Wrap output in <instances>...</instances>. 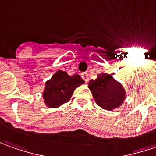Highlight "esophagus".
<instances>
[{
	"mask_svg": "<svg viewBox=\"0 0 156 156\" xmlns=\"http://www.w3.org/2000/svg\"><path fill=\"white\" fill-rule=\"evenodd\" d=\"M81 77L83 78V80L85 81V82H88L89 81V77H88V73H82V75H81Z\"/></svg>",
	"mask_w": 156,
	"mask_h": 156,
	"instance_id": "obj_1",
	"label": "esophagus"
}]
</instances>
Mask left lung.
<instances>
[{"label":"left lung","mask_w":156,"mask_h":156,"mask_svg":"<svg viewBox=\"0 0 156 156\" xmlns=\"http://www.w3.org/2000/svg\"><path fill=\"white\" fill-rule=\"evenodd\" d=\"M88 87L97 105L104 110H115L126 98V91L122 84L108 73H100L96 79L90 80Z\"/></svg>","instance_id":"1"}]
</instances>
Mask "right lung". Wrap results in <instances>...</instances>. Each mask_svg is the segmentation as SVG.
Here are the masks:
<instances>
[{
	"mask_svg": "<svg viewBox=\"0 0 156 156\" xmlns=\"http://www.w3.org/2000/svg\"><path fill=\"white\" fill-rule=\"evenodd\" d=\"M83 83L84 80L78 74L69 76L66 72L57 71L45 83L42 93L45 105L51 109L58 108L69 102L76 88Z\"/></svg>",
	"mask_w": 156,
	"mask_h": 156,
	"instance_id": "add662e5",
	"label": "right lung"
}]
</instances>
